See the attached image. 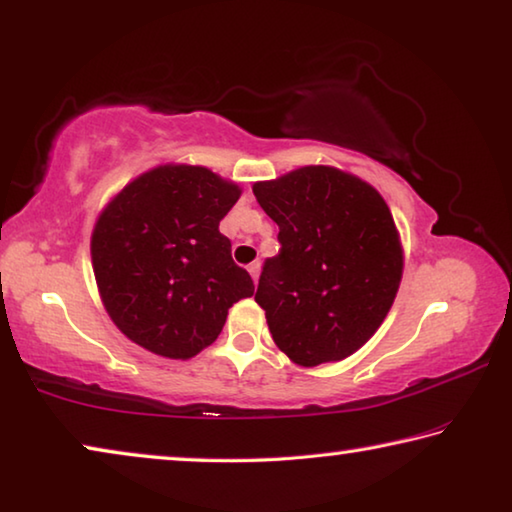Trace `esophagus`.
I'll return each mask as SVG.
<instances>
[{
  "label": "esophagus",
  "mask_w": 512,
  "mask_h": 512,
  "mask_svg": "<svg viewBox=\"0 0 512 512\" xmlns=\"http://www.w3.org/2000/svg\"><path fill=\"white\" fill-rule=\"evenodd\" d=\"M247 272L251 274V279H254V283H256V281H258V274H261V263L254 261V263H251V265L247 267Z\"/></svg>",
  "instance_id": "1"
}]
</instances>
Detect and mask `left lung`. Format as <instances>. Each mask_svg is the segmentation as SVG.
<instances>
[{
  "instance_id": "left-lung-1",
  "label": "left lung",
  "mask_w": 512,
  "mask_h": 512,
  "mask_svg": "<svg viewBox=\"0 0 512 512\" xmlns=\"http://www.w3.org/2000/svg\"><path fill=\"white\" fill-rule=\"evenodd\" d=\"M279 224L256 304L283 354L301 367L338 363L372 338L404 274L399 229L381 192L331 165H304L256 181Z\"/></svg>"
}]
</instances>
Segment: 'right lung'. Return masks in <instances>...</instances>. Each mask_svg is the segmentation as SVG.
<instances>
[{"label": "right lung", "instance_id": "right-lung-1", "mask_svg": "<svg viewBox=\"0 0 512 512\" xmlns=\"http://www.w3.org/2000/svg\"><path fill=\"white\" fill-rule=\"evenodd\" d=\"M236 181L204 165L165 163L131 179L97 215L92 272L108 317L131 342L172 360L213 345L254 281L231 261L222 217Z\"/></svg>", "mask_w": 512, "mask_h": 512}]
</instances>
